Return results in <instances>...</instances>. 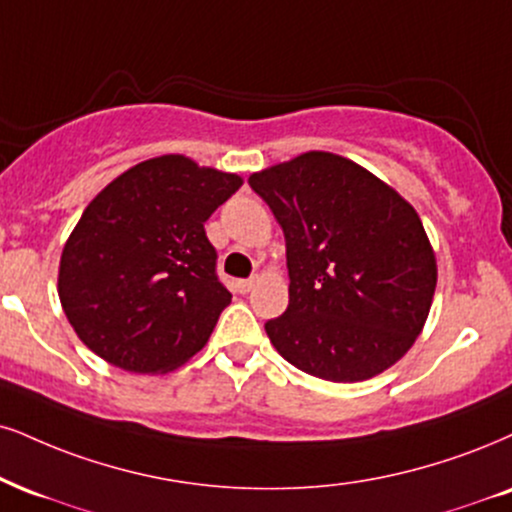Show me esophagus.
Returning <instances> with one entry per match:
<instances>
[{
  "mask_svg": "<svg viewBox=\"0 0 512 512\" xmlns=\"http://www.w3.org/2000/svg\"><path fill=\"white\" fill-rule=\"evenodd\" d=\"M254 287H256V277H251V280H239V282H237V289H239V292H242V294L251 292V289H254Z\"/></svg>",
  "mask_w": 512,
  "mask_h": 512,
  "instance_id": "obj_1",
  "label": "esophagus"
}]
</instances>
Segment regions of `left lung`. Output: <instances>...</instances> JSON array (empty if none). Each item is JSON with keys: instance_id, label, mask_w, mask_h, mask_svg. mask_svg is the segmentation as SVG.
Returning a JSON list of instances; mask_svg holds the SVG:
<instances>
[{"instance_id": "obj_1", "label": "left lung", "mask_w": 512, "mask_h": 512, "mask_svg": "<svg viewBox=\"0 0 512 512\" xmlns=\"http://www.w3.org/2000/svg\"><path fill=\"white\" fill-rule=\"evenodd\" d=\"M287 242L289 306L268 320L294 368L363 382L415 344L437 289V256L413 206L356 161L306 151L249 175Z\"/></svg>"}]
</instances>
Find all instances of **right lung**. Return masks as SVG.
I'll return each instance as SVG.
<instances>
[{
  "label": "right lung",
  "mask_w": 512,
  "mask_h": 512,
  "mask_svg": "<svg viewBox=\"0 0 512 512\" xmlns=\"http://www.w3.org/2000/svg\"><path fill=\"white\" fill-rule=\"evenodd\" d=\"M237 173L163 154L125 170L87 204L59 263V299L106 363L163 375L204 349L232 294L204 223L242 187Z\"/></svg>",
  "instance_id": "1"
}]
</instances>
